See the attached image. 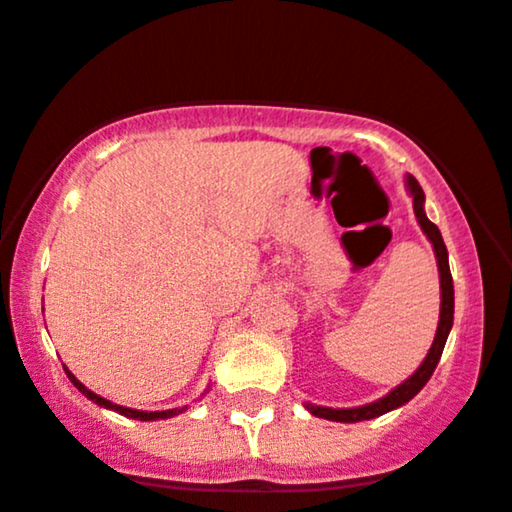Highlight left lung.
Listing matches in <instances>:
<instances>
[{"label": "left lung", "instance_id": "1", "mask_svg": "<svg viewBox=\"0 0 512 512\" xmlns=\"http://www.w3.org/2000/svg\"><path fill=\"white\" fill-rule=\"evenodd\" d=\"M406 184H409V191L413 196V210H416L420 229H423L425 236L430 238L432 248H435V255H437L439 283H442V309H439V326H437L435 342H432L428 357H425L423 364L418 366V371L413 373L409 380H404L399 387H394L387 397L373 401V404L359 406V409H326V406L307 404V409L319 418L335 420V423H359V420L378 418L387 411L397 409V406H404L406 401L413 399L420 390H423L425 383L430 380V375L435 373L439 359H442L446 338H449L451 326H454V281H451V271H449V252H446V245L442 241V234H439L437 226L432 224L428 217H425V210H423L425 193H423V189H420L416 177H411L409 174V177H406Z\"/></svg>", "mask_w": 512, "mask_h": 512}]
</instances>
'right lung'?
I'll use <instances>...</instances> for the list:
<instances>
[{
    "label": "right lung",
    "instance_id": "right-lung-1",
    "mask_svg": "<svg viewBox=\"0 0 512 512\" xmlns=\"http://www.w3.org/2000/svg\"><path fill=\"white\" fill-rule=\"evenodd\" d=\"M66 368V366H63ZM66 375L70 378V383H73L77 390H80L84 397L87 399H92V401H96V404L99 406H103V409H113V411H118V413H122V416H127V418H137V420H160V418H172V416H177V413H181L184 409H172V411H134V409H125V406H118V404H111V401L108 399H103V397H99V394H94L92 390H87V387H84L80 380L75 378L73 373L68 371L66 368Z\"/></svg>",
    "mask_w": 512,
    "mask_h": 512
}]
</instances>
